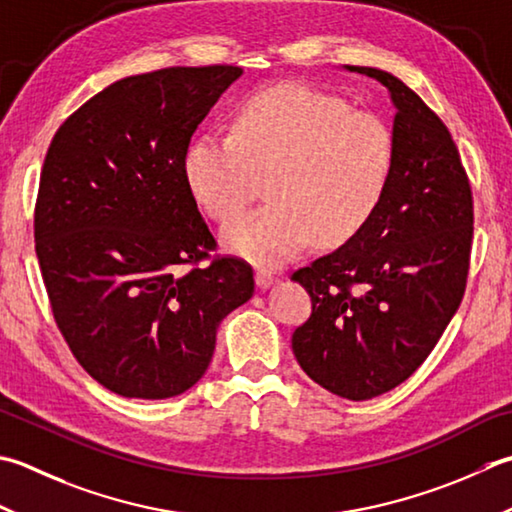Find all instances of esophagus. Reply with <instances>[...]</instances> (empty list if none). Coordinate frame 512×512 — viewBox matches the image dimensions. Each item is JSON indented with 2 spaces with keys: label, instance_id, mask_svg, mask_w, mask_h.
<instances>
[{
  "label": "esophagus",
  "instance_id": "34e87169",
  "mask_svg": "<svg viewBox=\"0 0 512 512\" xmlns=\"http://www.w3.org/2000/svg\"><path fill=\"white\" fill-rule=\"evenodd\" d=\"M273 282H275V275L270 273V270H264V268L255 270V284L259 288H270V286H273Z\"/></svg>",
  "mask_w": 512,
  "mask_h": 512
}]
</instances>
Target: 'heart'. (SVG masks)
Instances as JSON below:
<instances>
[{
	"label": "heart",
	"instance_id": "obj_1",
	"mask_svg": "<svg viewBox=\"0 0 512 512\" xmlns=\"http://www.w3.org/2000/svg\"><path fill=\"white\" fill-rule=\"evenodd\" d=\"M393 159V135L377 115L282 84L246 97L230 135L195 137L184 175L195 202L219 222L242 213L266 182L270 204L228 222L222 242L259 266H282L315 239H353L382 204Z\"/></svg>",
	"mask_w": 512,
	"mask_h": 512
}]
</instances>
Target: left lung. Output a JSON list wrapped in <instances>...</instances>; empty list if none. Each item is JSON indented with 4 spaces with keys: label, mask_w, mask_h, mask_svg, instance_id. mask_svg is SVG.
Listing matches in <instances>:
<instances>
[{
    "label": "left lung",
    "mask_w": 512,
    "mask_h": 512,
    "mask_svg": "<svg viewBox=\"0 0 512 512\" xmlns=\"http://www.w3.org/2000/svg\"><path fill=\"white\" fill-rule=\"evenodd\" d=\"M346 68L393 99V175L353 239L290 277L313 299L293 353L313 382L364 402L406 382L462 304L473 193L448 128L415 90L386 70Z\"/></svg>",
    "instance_id": "left-lung-1"
}]
</instances>
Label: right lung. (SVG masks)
<instances>
[{
    "label": "right lung",
    "mask_w": 512,
    "mask_h": 512,
    "mask_svg": "<svg viewBox=\"0 0 512 512\" xmlns=\"http://www.w3.org/2000/svg\"><path fill=\"white\" fill-rule=\"evenodd\" d=\"M239 75L215 64L119 79L48 146L35 250L50 308L77 362L122 397L195 386L219 322L255 293L244 259H210L217 242L184 175L190 137Z\"/></svg>",
    "instance_id": "add662e5"
}]
</instances>
